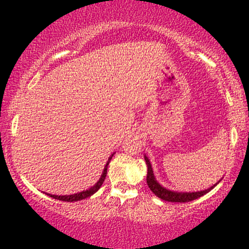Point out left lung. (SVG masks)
I'll return each instance as SVG.
<instances>
[{
  "instance_id": "obj_1",
  "label": "left lung",
  "mask_w": 249,
  "mask_h": 249,
  "mask_svg": "<svg viewBox=\"0 0 249 249\" xmlns=\"http://www.w3.org/2000/svg\"><path fill=\"white\" fill-rule=\"evenodd\" d=\"M145 161H146L147 165V177H146V181L148 187L152 192L156 194L158 198H160L165 201H171V202H187V201H192V200H196L202 196L204 194H206L210 192L212 188L216 186V184H219L220 180L216 182L215 185H213L212 187H210L208 190L205 191H200V192H174V191H170L167 188L162 187L158 181H157L156 178H154L153 174V170L152 166H151V162L148 160V158L145 156Z\"/></svg>"
}]
</instances>
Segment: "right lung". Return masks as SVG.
<instances>
[{
    "label": "right lung",
    "mask_w": 249,
    "mask_h": 249,
    "mask_svg": "<svg viewBox=\"0 0 249 249\" xmlns=\"http://www.w3.org/2000/svg\"><path fill=\"white\" fill-rule=\"evenodd\" d=\"M112 157H113V154L110 157V158H108L107 165H105V167H104V171H103V174L101 176V178H99L98 181H97L92 187L89 188V190L83 191V192H79V193H76V194H71V196H55V194H49V193H47V196H51V198H53V199L62 200V201H69V202H71V201H79V200L89 198V196H92V194H95L97 191H98L99 188H101V186L103 185V182H104L105 177H107V165H108V162H110L111 158H112Z\"/></svg>",
    "instance_id": "obj_1"
}]
</instances>
